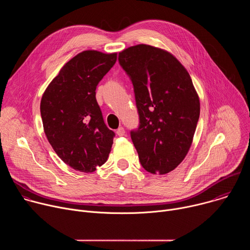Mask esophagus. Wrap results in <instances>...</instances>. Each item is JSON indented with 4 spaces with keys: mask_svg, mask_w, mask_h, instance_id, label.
I'll list each match as a JSON object with an SVG mask.
<instances>
[{
    "mask_svg": "<svg viewBox=\"0 0 250 250\" xmlns=\"http://www.w3.org/2000/svg\"><path fill=\"white\" fill-rule=\"evenodd\" d=\"M117 134L119 135V136H123V135H125V128L123 127V126H121V127H119L118 129H117Z\"/></svg>",
    "mask_w": 250,
    "mask_h": 250,
    "instance_id": "esophagus-1",
    "label": "esophagus"
}]
</instances>
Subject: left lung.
Listing matches in <instances>:
<instances>
[{
	"mask_svg": "<svg viewBox=\"0 0 250 250\" xmlns=\"http://www.w3.org/2000/svg\"><path fill=\"white\" fill-rule=\"evenodd\" d=\"M130 77L139 126L130 131L140 164L167 174L186 157L200 117V98L187 69L172 53L148 44L119 54Z\"/></svg>",
	"mask_w": 250,
	"mask_h": 250,
	"instance_id": "1",
	"label": "left lung"
}]
</instances>
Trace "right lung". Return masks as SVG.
<instances>
[{
  "label": "right lung",
  "instance_id": "right-lung-1",
  "mask_svg": "<svg viewBox=\"0 0 250 250\" xmlns=\"http://www.w3.org/2000/svg\"><path fill=\"white\" fill-rule=\"evenodd\" d=\"M118 53L85 50L70 59L49 83L41 101L44 133L71 168L94 172L108 160L115 132L104 123L96 88Z\"/></svg>",
  "mask_w": 250,
  "mask_h": 250
}]
</instances>
